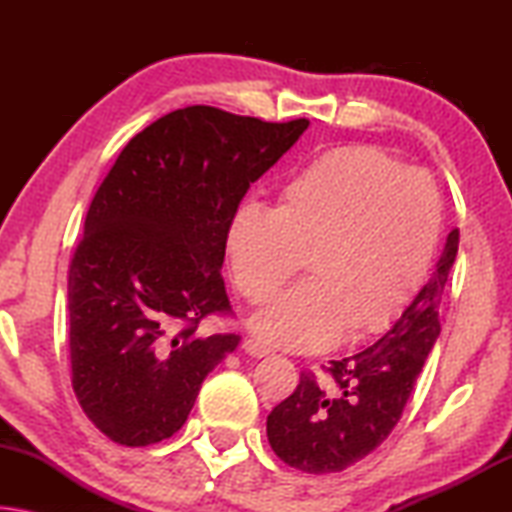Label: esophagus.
I'll return each mask as SVG.
<instances>
[{"label":"esophagus","mask_w":512,"mask_h":512,"mask_svg":"<svg viewBox=\"0 0 512 512\" xmlns=\"http://www.w3.org/2000/svg\"><path fill=\"white\" fill-rule=\"evenodd\" d=\"M244 352L250 354V357L262 359V357H268V354H271V348L264 345L262 341H257V339H246L244 341Z\"/></svg>","instance_id":"esophagus-1"}]
</instances>
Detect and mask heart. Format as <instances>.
Here are the masks:
<instances>
[{
    "label": "heart",
    "mask_w": 512,
    "mask_h": 512,
    "mask_svg": "<svg viewBox=\"0 0 512 512\" xmlns=\"http://www.w3.org/2000/svg\"><path fill=\"white\" fill-rule=\"evenodd\" d=\"M443 205L429 176L402 169L372 146H345L311 160L282 185L275 210L246 203L228 225L232 280L264 302L253 316L266 343L293 352L327 350L384 332L427 273Z\"/></svg>",
    "instance_id": "1"
}]
</instances>
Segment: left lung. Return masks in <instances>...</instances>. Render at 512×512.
<instances>
[{"instance_id": "8db88e82", "label": "left lung", "mask_w": 512, "mask_h": 512, "mask_svg": "<svg viewBox=\"0 0 512 512\" xmlns=\"http://www.w3.org/2000/svg\"><path fill=\"white\" fill-rule=\"evenodd\" d=\"M458 253V228L447 235L436 271L370 348L325 368L334 386L311 372L266 420V436L284 463L307 474L343 472L377 449L400 422L440 334L438 309Z\"/></svg>"}]
</instances>
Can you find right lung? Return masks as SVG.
Masks as SVG:
<instances>
[{
  "label": "right lung",
  "instance_id": "obj_1",
  "mask_svg": "<svg viewBox=\"0 0 512 512\" xmlns=\"http://www.w3.org/2000/svg\"><path fill=\"white\" fill-rule=\"evenodd\" d=\"M212 106L137 133L94 194L67 280L72 386L94 427L146 447L183 427L207 372L239 345L221 277L232 214L307 131Z\"/></svg>",
  "mask_w": 512,
  "mask_h": 512
}]
</instances>
